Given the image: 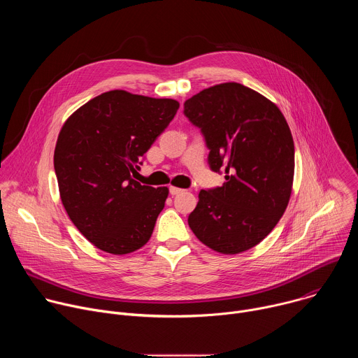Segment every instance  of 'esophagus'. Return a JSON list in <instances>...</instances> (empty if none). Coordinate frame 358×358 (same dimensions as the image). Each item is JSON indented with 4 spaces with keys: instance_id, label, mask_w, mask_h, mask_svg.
Instances as JSON below:
<instances>
[{
    "instance_id": "esophagus-1",
    "label": "esophagus",
    "mask_w": 358,
    "mask_h": 358,
    "mask_svg": "<svg viewBox=\"0 0 358 358\" xmlns=\"http://www.w3.org/2000/svg\"><path fill=\"white\" fill-rule=\"evenodd\" d=\"M184 189H181V188H178V187H170V194L171 195H178V194H181Z\"/></svg>"
}]
</instances>
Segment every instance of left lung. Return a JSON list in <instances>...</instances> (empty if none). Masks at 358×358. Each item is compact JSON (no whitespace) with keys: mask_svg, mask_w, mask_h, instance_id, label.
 Listing matches in <instances>:
<instances>
[{"mask_svg":"<svg viewBox=\"0 0 358 358\" xmlns=\"http://www.w3.org/2000/svg\"><path fill=\"white\" fill-rule=\"evenodd\" d=\"M201 129L213 171L225 182L201 189L188 225L208 248L224 255L262 242L286 211L294 176V144L279 108L236 82L203 89L184 103Z\"/></svg>","mask_w":358,"mask_h":358,"instance_id":"8db88e82","label":"left lung"}]
</instances>
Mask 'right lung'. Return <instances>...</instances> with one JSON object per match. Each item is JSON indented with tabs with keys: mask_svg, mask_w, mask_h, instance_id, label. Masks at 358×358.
<instances>
[{
	"mask_svg": "<svg viewBox=\"0 0 358 358\" xmlns=\"http://www.w3.org/2000/svg\"><path fill=\"white\" fill-rule=\"evenodd\" d=\"M178 108L174 99L117 89L93 97L64 123L54 152L61 199L100 250L126 255L148 242L169 188L141 185L133 174Z\"/></svg>",
	"mask_w": 358,
	"mask_h": 358,
	"instance_id": "add662e5",
	"label": "right lung"
}]
</instances>
